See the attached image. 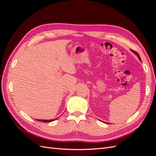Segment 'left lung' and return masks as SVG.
<instances>
[{
    "label": "left lung",
    "mask_w": 156,
    "mask_h": 156,
    "mask_svg": "<svg viewBox=\"0 0 156 156\" xmlns=\"http://www.w3.org/2000/svg\"><path fill=\"white\" fill-rule=\"evenodd\" d=\"M132 51H133V53H135V54H136V55H137V56H138V58H139V59L140 60H141V59H140V56H139V55L137 53H136V51H133V50H131Z\"/></svg>",
    "instance_id": "obj_1"
}]
</instances>
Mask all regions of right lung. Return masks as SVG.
I'll list each match as a JSON object with an SVG mask.
<instances>
[{
  "instance_id": "add662e5",
  "label": "right lung",
  "mask_w": 156,
  "mask_h": 156,
  "mask_svg": "<svg viewBox=\"0 0 156 156\" xmlns=\"http://www.w3.org/2000/svg\"><path fill=\"white\" fill-rule=\"evenodd\" d=\"M39 120L40 122H49L53 121L54 119H53V120Z\"/></svg>"
}]
</instances>
